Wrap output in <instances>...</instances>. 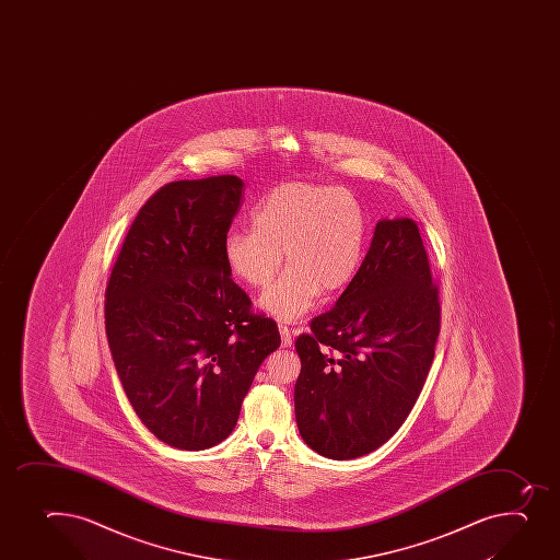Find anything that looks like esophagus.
<instances>
[{"mask_svg": "<svg viewBox=\"0 0 560 560\" xmlns=\"http://www.w3.org/2000/svg\"><path fill=\"white\" fill-rule=\"evenodd\" d=\"M279 334H281V345L284 349L292 347V334H290V328L287 325H279Z\"/></svg>", "mask_w": 560, "mask_h": 560, "instance_id": "obj_1", "label": "esophagus"}]
</instances>
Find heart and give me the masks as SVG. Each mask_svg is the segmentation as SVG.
Listing matches in <instances>:
<instances>
[{"mask_svg": "<svg viewBox=\"0 0 560 560\" xmlns=\"http://www.w3.org/2000/svg\"><path fill=\"white\" fill-rule=\"evenodd\" d=\"M366 217L349 189L287 183L271 189L252 211V228H233L222 241L226 268L241 283L259 289L257 306L279 322H298L319 294L345 289L360 268Z\"/></svg>", "mask_w": 560, "mask_h": 560, "instance_id": "obj_1", "label": "heart"}]
</instances>
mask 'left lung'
<instances>
[{
  "label": "left lung",
  "instance_id": "obj_1",
  "mask_svg": "<svg viewBox=\"0 0 560 560\" xmlns=\"http://www.w3.org/2000/svg\"><path fill=\"white\" fill-rule=\"evenodd\" d=\"M311 328L295 341L301 438L327 458H360L404 425L440 334L438 289L412 219L377 222L354 279Z\"/></svg>",
  "mask_w": 560,
  "mask_h": 560
}]
</instances>
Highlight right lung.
<instances>
[{
  "label": "right lung",
  "mask_w": 560,
  "mask_h": 560,
  "mask_svg": "<svg viewBox=\"0 0 560 560\" xmlns=\"http://www.w3.org/2000/svg\"><path fill=\"white\" fill-rule=\"evenodd\" d=\"M243 186L219 175L159 189L107 284V341L129 404L183 451L230 436L260 363L281 345L276 323L249 314L222 257Z\"/></svg>",
  "instance_id": "add662e5"
}]
</instances>
